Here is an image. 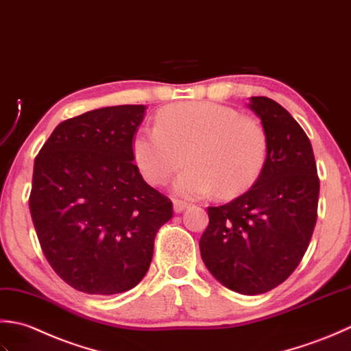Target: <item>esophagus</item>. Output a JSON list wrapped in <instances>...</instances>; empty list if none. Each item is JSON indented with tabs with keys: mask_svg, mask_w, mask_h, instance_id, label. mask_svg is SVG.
I'll use <instances>...</instances> for the list:
<instances>
[{
	"mask_svg": "<svg viewBox=\"0 0 351 351\" xmlns=\"http://www.w3.org/2000/svg\"><path fill=\"white\" fill-rule=\"evenodd\" d=\"M173 207H174V212H176V213H180V212H183V210L188 209L189 204H188V203H184V202H180V199H174Z\"/></svg>",
	"mask_w": 351,
	"mask_h": 351,
	"instance_id": "1",
	"label": "esophagus"
}]
</instances>
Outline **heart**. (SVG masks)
Returning <instances> with one entry per match:
<instances>
[{
  "label": "heart",
  "instance_id": "heart-1",
  "mask_svg": "<svg viewBox=\"0 0 351 351\" xmlns=\"http://www.w3.org/2000/svg\"><path fill=\"white\" fill-rule=\"evenodd\" d=\"M265 125L233 107L191 101L168 106L157 127H144L132 141L133 159L145 180L165 184L184 162L189 167L173 183L184 198L244 194L261 177L268 159Z\"/></svg>",
  "mask_w": 351,
  "mask_h": 351
}]
</instances>
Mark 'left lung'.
Returning a JSON list of instances; mask_svg holds the SVG:
<instances>
[{
	"label": "left lung",
	"instance_id": "left-lung-1",
	"mask_svg": "<svg viewBox=\"0 0 351 351\" xmlns=\"http://www.w3.org/2000/svg\"><path fill=\"white\" fill-rule=\"evenodd\" d=\"M269 138L261 177L244 195L209 207L202 259L226 288L263 294L294 271L317 223L319 180L311 141L291 113L267 97L250 98Z\"/></svg>",
	"mask_w": 351,
	"mask_h": 351
}]
</instances>
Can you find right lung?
I'll return each mask as SVG.
<instances>
[{
	"instance_id": "add662e5",
	"label": "right lung",
	"mask_w": 351,
	"mask_h": 351,
	"mask_svg": "<svg viewBox=\"0 0 351 351\" xmlns=\"http://www.w3.org/2000/svg\"><path fill=\"white\" fill-rule=\"evenodd\" d=\"M145 106L86 112L54 128L34 159L30 213L56 274L86 294L134 288L173 203L142 178L132 141Z\"/></svg>"
}]
</instances>
